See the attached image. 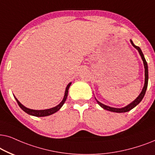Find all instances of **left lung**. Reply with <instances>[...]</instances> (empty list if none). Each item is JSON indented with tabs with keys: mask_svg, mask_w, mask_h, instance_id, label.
Masks as SVG:
<instances>
[{
	"mask_svg": "<svg viewBox=\"0 0 155 155\" xmlns=\"http://www.w3.org/2000/svg\"><path fill=\"white\" fill-rule=\"evenodd\" d=\"M130 42L133 46L135 47V49H137V51H139L140 53V55L141 56V58L142 59V61H143V64H144V67H145V85H144V87L142 88L141 93H140L139 96H137V98L135 99V101H133V102L131 103V104H130L129 105H127L124 108H113V107H110V106H106V105H104L101 104V103H100L98 101V100H96L97 103H98L99 106H100L101 108H103L105 110H109V111H111V112H115V113H125V112H127V111H130L132 109L135 108V107L138 105L140 103V101L142 100V98H143V97L145 96V92H146V90H147V84H148V67H147V61L145 60V57H144V54L143 53H142V51L141 50V49L139 47L136 46V45H134V43L133 42V41L130 40Z\"/></svg>",
	"mask_w": 155,
	"mask_h": 155,
	"instance_id": "obj_1",
	"label": "left lung"
}]
</instances>
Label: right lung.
<instances>
[{"label":"right lung","mask_w":155,"mask_h":155,"mask_svg":"<svg viewBox=\"0 0 155 155\" xmlns=\"http://www.w3.org/2000/svg\"><path fill=\"white\" fill-rule=\"evenodd\" d=\"M71 82H70V83L67 85V88H66L64 96L62 101H61L59 105H57V106L54 107V108H49V109H45V110H32V109H30V108H26L25 106H24L23 105L20 104L19 101H18V99L15 98H15L16 101H17V103H18V104L19 105V106L20 107V108H21L22 110H24L25 112L28 113V114L33 115V116H36V117L48 116V115H50L51 114H53V113H56L57 111H58L59 109H60L61 107H62L64 104L65 101H66V100H67V96H68V91H69V86H71Z\"/></svg>","instance_id":"right-lung-1"}]
</instances>
